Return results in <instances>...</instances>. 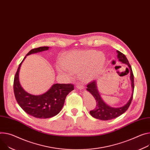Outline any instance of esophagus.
I'll use <instances>...</instances> for the list:
<instances>
[{
    "label": "esophagus",
    "instance_id": "34e87169",
    "mask_svg": "<svg viewBox=\"0 0 150 150\" xmlns=\"http://www.w3.org/2000/svg\"><path fill=\"white\" fill-rule=\"evenodd\" d=\"M78 89H80V90H83V89H84V86H81V85H80V84H78V85H76V86Z\"/></svg>",
    "mask_w": 150,
    "mask_h": 150
}]
</instances>
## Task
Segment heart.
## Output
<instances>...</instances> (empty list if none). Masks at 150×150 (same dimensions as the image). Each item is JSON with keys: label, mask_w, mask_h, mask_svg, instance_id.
Returning <instances> with one entry per match:
<instances>
[{"label": "heart", "mask_w": 150, "mask_h": 150, "mask_svg": "<svg viewBox=\"0 0 150 150\" xmlns=\"http://www.w3.org/2000/svg\"><path fill=\"white\" fill-rule=\"evenodd\" d=\"M105 61V57L102 53L95 50H87L68 54L62 59V64L71 72L81 71V76L84 81H90L98 76ZM63 67L57 65V71L62 74H69Z\"/></svg>", "instance_id": "obj_1"}]
</instances>
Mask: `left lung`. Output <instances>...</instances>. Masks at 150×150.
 <instances>
[{"label":"left lung","instance_id":"8db88e82","mask_svg":"<svg viewBox=\"0 0 150 150\" xmlns=\"http://www.w3.org/2000/svg\"><path fill=\"white\" fill-rule=\"evenodd\" d=\"M117 57L120 62H122V63L126 64L128 66L130 72V81H131V86L132 88V96L127 102L126 104L124 106L119 108H114L112 106H109L107 105L102 99L99 92L98 90L97 87V83L96 81H94L93 82H91L90 84L87 85V90L92 94V96L94 97L96 101V107L93 110L90 111V115L97 119H99L101 120H110L117 118L125 113L129 108L133 98V94L134 91V76L132 69V67L129 63L128 60L127 59L125 54L121 53L119 51H117Z\"/></svg>","mask_w":150,"mask_h":150}]
</instances>
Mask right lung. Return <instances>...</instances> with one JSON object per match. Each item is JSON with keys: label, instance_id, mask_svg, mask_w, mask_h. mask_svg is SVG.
<instances>
[{"label": "right lung", "instance_id": "right-lung-1", "mask_svg": "<svg viewBox=\"0 0 150 150\" xmlns=\"http://www.w3.org/2000/svg\"><path fill=\"white\" fill-rule=\"evenodd\" d=\"M49 48V47H41L31 50L19 64L13 81V91L20 106L27 114L41 119L57 115L62 110L67 95L74 88L71 84H54L44 94L33 95L26 92L21 86L19 72L24 59L32 54L48 50Z\"/></svg>", "mask_w": 150, "mask_h": 150}]
</instances>
